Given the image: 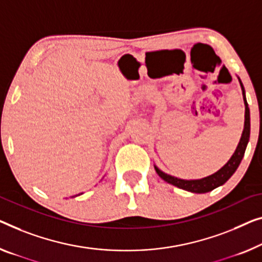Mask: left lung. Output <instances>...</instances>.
I'll return each mask as SVG.
<instances>
[{
    "mask_svg": "<svg viewBox=\"0 0 262 262\" xmlns=\"http://www.w3.org/2000/svg\"><path fill=\"white\" fill-rule=\"evenodd\" d=\"M239 79V77H237ZM241 91H243V96H244V103H245V124H244V130L243 134H241V139L237 144L235 151L231 156V159L228 160L227 163L225 166H222L220 169L212 175H208V177L202 178V179H195V180H185V179H179L175 177H171L169 174H166L165 171H162L159 167L154 165L155 171L162 180L166 182L170 183L175 187H179V188L188 190V192L192 193H208L210 190L217 188L219 186H222L225 182L229 180V178L235 173V170L239 167L241 160H243L245 155L246 147H247L248 141H249V134H251V114H249V108L247 100H246V92L244 88V84L241 80L239 79Z\"/></svg>",
    "mask_w": 262,
    "mask_h": 262,
    "instance_id": "8db88e82",
    "label": "left lung"
}]
</instances>
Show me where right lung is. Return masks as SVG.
<instances>
[{
    "label": "right lung",
    "instance_id": "add662e5",
    "mask_svg": "<svg viewBox=\"0 0 262 262\" xmlns=\"http://www.w3.org/2000/svg\"><path fill=\"white\" fill-rule=\"evenodd\" d=\"M82 194V193H81ZM80 195V194H79ZM75 196H77V195H74V196H72V198H75Z\"/></svg>",
    "mask_w": 262,
    "mask_h": 262
}]
</instances>
